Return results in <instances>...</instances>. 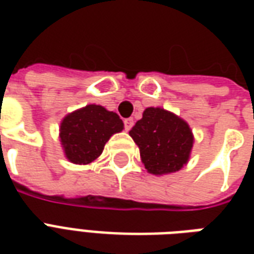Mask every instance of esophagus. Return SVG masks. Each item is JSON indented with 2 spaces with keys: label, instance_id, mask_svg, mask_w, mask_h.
<instances>
[{
  "label": "esophagus",
  "instance_id": "obj_1",
  "mask_svg": "<svg viewBox=\"0 0 254 254\" xmlns=\"http://www.w3.org/2000/svg\"><path fill=\"white\" fill-rule=\"evenodd\" d=\"M124 124H125V129H127V130H130V127H133V118H127V120H124Z\"/></svg>",
  "mask_w": 254,
  "mask_h": 254
}]
</instances>
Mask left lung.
I'll list each match as a JSON object with an SVG mask.
<instances>
[{"label": "left lung", "mask_w": 254, "mask_h": 254, "mask_svg": "<svg viewBox=\"0 0 254 254\" xmlns=\"http://www.w3.org/2000/svg\"><path fill=\"white\" fill-rule=\"evenodd\" d=\"M129 134L149 174L177 173L190 159L194 137L189 124L162 107H147Z\"/></svg>", "instance_id": "left-lung-1"}]
</instances>
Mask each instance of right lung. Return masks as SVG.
<instances>
[{
    "label": "right lung",
    "instance_id": "right-lung-1",
    "mask_svg": "<svg viewBox=\"0 0 254 254\" xmlns=\"http://www.w3.org/2000/svg\"><path fill=\"white\" fill-rule=\"evenodd\" d=\"M122 129L124 122L117 113L100 105H87L64 117L58 138L70 163L89 165L102 155L111 136Z\"/></svg>",
    "mask_w": 254,
    "mask_h": 254
}]
</instances>
